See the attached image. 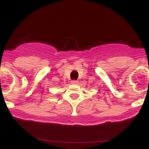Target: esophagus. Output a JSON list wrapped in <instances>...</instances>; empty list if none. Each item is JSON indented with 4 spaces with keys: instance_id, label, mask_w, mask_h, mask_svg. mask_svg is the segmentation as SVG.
Wrapping results in <instances>:
<instances>
[{
    "instance_id": "obj_1",
    "label": "esophagus",
    "mask_w": 149,
    "mask_h": 149,
    "mask_svg": "<svg viewBox=\"0 0 149 149\" xmlns=\"http://www.w3.org/2000/svg\"><path fill=\"white\" fill-rule=\"evenodd\" d=\"M78 80H72V81H71V83L72 84H78Z\"/></svg>"
}]
</instances>
